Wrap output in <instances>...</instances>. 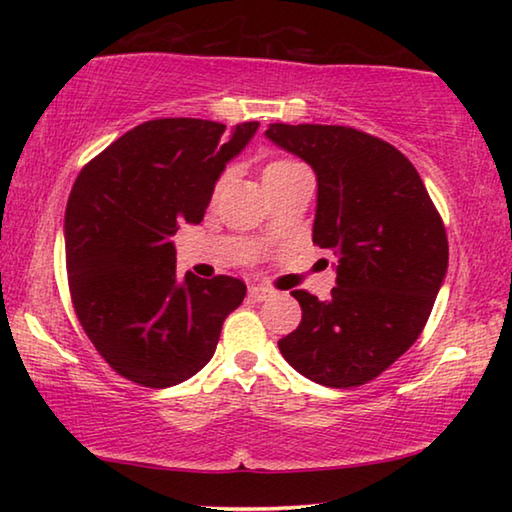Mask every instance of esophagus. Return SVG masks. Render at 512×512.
Segmentation results:
<instances>
[{
    "label": "esophagus",
    "mask_w": 512,
    "mask_h": 512,
    "mask_svg": "<svg viewBox=\"0 0 512 512\" xmlns=\"http://www.w3.org/2000/svg\"><path fill=\"white\" fill-rule=\"evenodd\" d=\"M250 298L257 300V302H264L268 298L275 296V291H271L268 287H262V284H255V287H250Z\"/></svg>",
    "instance_id": "34e87169"
}]
</instances>
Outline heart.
Instances as JSON below:
<instances>
[{
  "label": "heart",
  "mask_w": 512,
  "mask_h": 512,
  "mask_svg": "<svg viewBox=\"0 0 512 512\" xmlns=\"http://www.w3.org/2000/svg\"><path fill=\"white\" fill-rule=\"evenodd\" d=\"M293 167H298V164H296V162H289V160H275V162H271V164H266L264 178L275 176V173H282V171L293 169Z\"/></svg>",
  "instance_id": "b5f03b06"
}]
</instances>
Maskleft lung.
<instances>
[{
    "label": "left lung",
    "mask_w": 512,
    "mask_h": 512,
    "mask_svg": "<svg viewBox=\"0 0 512 512\" xmlns=\"http://www.w3.org/2000/svg\"><path fill=\"white\" fill-rule=\"evenodd\" d=\"M264 135L314 169V244L336 255L332 296L291 291L302 320L277 348L316 384L361 386L427 323L447 275L443 219L413 164L379 137L320 124H268Z\"/></svg>",
    "instance_id": "obj_1"
}]
</instances>
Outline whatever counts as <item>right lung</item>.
I'll list each match as a JSON object with an SVG mask.
<instances>
[{
    "label": "right lung",
    "mask_w": 512,
    "mask_h": 512,
    "mask_svg": "<svg viewBox=\"0 0 512 512\" xmlns=\"http://www.w3.org/2000/svg\"><path fill=\"white\" fill-rule=\"evenodd\" d=\"M259 121L153 119L85 167L65 210L67 277L85 334L121 377L169 388L214 357L223 320L246 296L230 275L178 277L171 237L198 225L225 164Z\"/></svg>",
    "instance_id": "1"
}]
</instances>
